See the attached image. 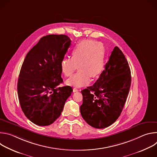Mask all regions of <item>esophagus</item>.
<instances>
[{"label": "esophagus", "mask_w": 157, "mask_h": 157, "mask_svg": "<svg viewBox=\"0 0 157 157\" xmlns=\"http://www.w3.org/2000/svg\"><path fill=\"white\" fill-rule=\"evenodd\" d=\"M80 91V89H79L76 88V87H74V88H73V91H74V92H78V91Z\"/></svg>", "instance_id": "34e87169"}]
</instances>
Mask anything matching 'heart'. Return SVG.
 Returning <instances> with one entry per match:
<instances>
[{
  "mask_svg": "<svg viewBox=\"0 0 157 157\" xmlns=\"http://www.w3.org/2000/svg\"><path fill=\"white\" fill-rule=\"evenodd\" d=\"M78 71L66 81V84L81 87L89 82L91 76H99L105 67V50L102 44L94 40H83L71 49V58L61 61L62 73L70 76L77 68Z\"/></svg>",
  "mask_w": 157,
  "mask_h": 157,
  "instance_id": "obj_1",
  "label": "heart"
}]
</instances>
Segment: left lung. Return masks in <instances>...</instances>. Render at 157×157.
I'll use <instances>...</instances> for the list:
<instances>
[{
	"mask_svg": "<svg viewBox=\"0 0 157 157\" xmlns=\"http://www.w3.org/2000/svg\"><path fill=\"white\" fill-rule=\"evenodd\" d=\"M131 84L127 60L116 47L105 65V70L91 86L81 91V114L91 126L104 128L120 116L126 102Z\"/></svg>",
	"mask_w": 157,
	"mask_h": 157,
	"instance_id": "left-lung-1",
	"label": "left lung"
}]
</instances>
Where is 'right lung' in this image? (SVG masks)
<instances>
[{
    "mask_svg": "<svg viewBox=\"0 0 157 157\" xmlns=\"http://www.w3.org/2000/svg\"><path fill=\"white\" fill-rule=\"evenodd\" d=\"M71 40L65 35H48L40 38L27 53L17 84L22 111L33 124L47 126L61 115L73 89L58 87L63 82L61 61Z\"/></svg>",
    "mask_w": 157,
    "mask_h": 157,
    "instance_id": "obj_1",
    "label": "right lung"
}]
</instances>
